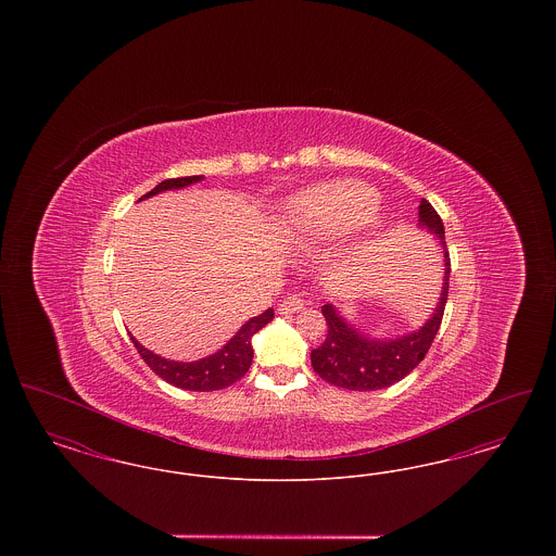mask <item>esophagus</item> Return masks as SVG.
I'll use <instances>...</instances> for the list:
<instances>
[{"mask_svg":"<svg viewBox=\"0 0 556 556\" xmlns=\"http://www.w3.org/2000/svg\"><path fill=\"white\" fill-rule=\"evenodd\" d=\"M306 306L304 298H300V293H293L290 298H286L281 304H279V313L281 315H291V313H298Z\"/></svg>","mask_w":556,"mask_h":556,"instance_id":"esophagus-1","label":"esophagus"}]
</instances>
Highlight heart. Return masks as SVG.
<instances>
[{
	"instance_id": "heart-1",
	"label": "heart",
	"mask_w": 556,
	"mask_h": 556,
	"mask_svg": "<svg viewBox=\"0 0 556 556\" xmlns=\"http://www.w3.org/2000/svg\"><path fill=\"white\" fill-rule=\"evenodd\" d=\"M377 208V193L361 184H338L311 189L295 198L286 225L295 233L340 236L365 225Z\"/></svg>"
}]
</instances>
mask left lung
Masks as SVG:
<instances>
[{"label":"left lung","mask_w":556,"mask_h":556,"mask_svg":"<svg viewBox=\"0 0 556 556\" xmlns=\"http://www.w3.org/2000/svg\"><path fill=\"white\" fill-rule=\"evenodd\" d=\"M419 225L435 233L444 250V286L433 315L425 320L421 329L408 336L396 340H372L338 315L331 304H325L320 311L327 320V338L311 352V363L318 377L327 383L352 392L383 390L404 379L424 361L429 345L438 336L448 300L450 254L444 223L425 198L419 204Z\"/></svg>","instance_id":"1"}]
</instances>
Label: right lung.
<instances>
[{
	"instance_id": "right-lung-1",
	"label": "right lung",
	"mask_w": 556,
	"mask_h": 556,
	"mask_svg": "<svg viewBox=\"0 0 556 556\" xmlns=\"http://www.w3.org/2000/svg\"><path fill=\"white\" fill-rule=\"evenodd\" d=\"M204 175H193V177H179V179H166L152 191H148L146 195H141L139 200H146L150 195H156L160 191L166 189H181V187L191 186L202 181ZM275 317L273 308L265 311L258 317L250 318L241 325L238 333L223 345L218 352H214L206 358L193 361V363H177V361H168L162 358L159 354L150 352L148 348L139 344L135 338H131L132 345L137 348L139 356L143 358V363L154 370L159 377H162L166 383L189 390V392H214V390H223L233 386L239 381L252 365L254 358V350H252V336L258 333L266 323H270Z\"/></svg>"
}]
</instances>
